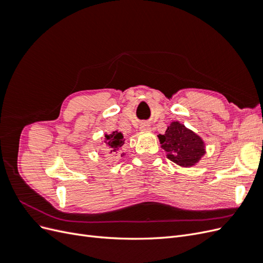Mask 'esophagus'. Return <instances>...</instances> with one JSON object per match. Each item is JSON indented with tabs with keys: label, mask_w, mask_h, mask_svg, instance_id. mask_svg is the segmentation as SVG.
<instances>
[{
	"label": "esophagus",
	"mask_w": 263,
	"mask_h": 263,
	"mask_svg": "<svg viewBox=\"0 0 263 263\" xmlns=\"http://www.w3.org/2000/svg\"><path fill=\"white\" fill-rule=\"evenodd\" d=\"M139 129L141 132H149L151 129V127H150V125L148 123H141L140 126H139Z\"/></svg>",
	"instance_id": "34e87169"
}]
</instances>
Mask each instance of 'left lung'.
<instances>
[{"mask_svg":"<svg viewBox=\"0 0 263 263\" xmlns=\"http://www.w3.org/2000/svg\"><path fill=\"white\" fill-rule=\"evenodd\" d=\"M158 138L166 158L182 168L195 165L206 153L203 139L180 122H172Z\"/></svg>","mask_w":263,"mask_h":263,"instance_id":"obj_1","label":"left lung"}]
</instances>
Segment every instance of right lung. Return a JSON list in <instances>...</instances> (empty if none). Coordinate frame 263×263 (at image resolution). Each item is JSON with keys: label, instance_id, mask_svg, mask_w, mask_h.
<instances>
[{"label": "right lung", "instance_id": "right-lung-1", "mask_svg": "<svg viewBox=\"0 0 263 263\" xmlns=\"http://www.w3.org/2000/svg\"><path fill=\"white\" fill-rule=\"evenodd\" d=\"M104 142L106 144V146L108 147L110 154H112V153L117 154L118 151L122 149L124 142H125V139H124V136H123V134L121 132L115 130L112 134H105ZM123 156H125L124 153H122L121 157H123Z\"/></svg>", "mask_w": 263, "mask_h": 263}]
</instances>
